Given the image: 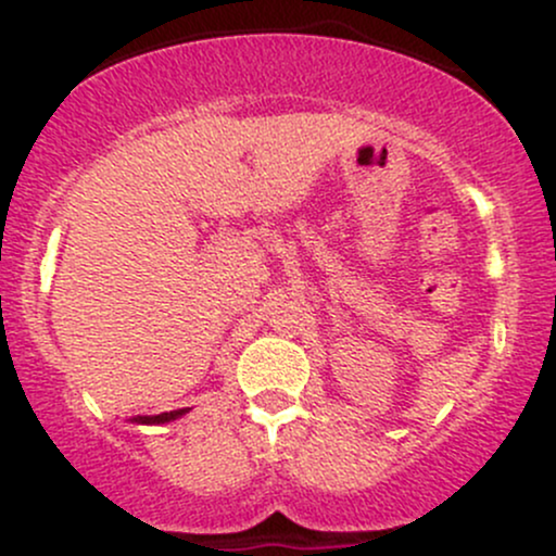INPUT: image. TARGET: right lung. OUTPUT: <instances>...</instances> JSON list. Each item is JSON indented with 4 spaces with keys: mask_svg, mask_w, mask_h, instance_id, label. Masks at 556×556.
Listing matches in <instances>:
<instances>
[{
    "mask_svg": "<svg viewBox=\"0 0 556 556\" xmlns=\"http://www.w3.org/2000/svg\"><path fill=\"white\" fill-rule=\"evenodd\" d=\"M185 407L182 410H169V413H159V416H138V418H132L136 420V424H167V420H175V418H180V416H185Z\"/></svg>",
    "mask_w": 556,
    "mask_h": 556,
    "instance_id": "obj_1",
    "label": "right lung"
}]
</instances>
